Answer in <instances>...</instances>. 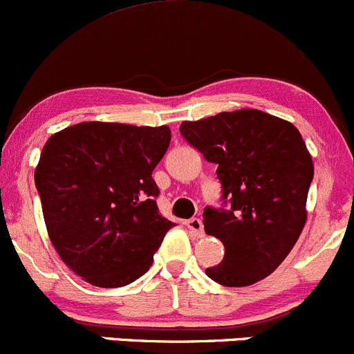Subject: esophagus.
I'll return each mask as SVG.
<instances>
[{
  "label": "esophagus",
  "mask_w": 354,
  "mask_h": 354,
  "mask_svg": "<svg viewBox=\"0 0 354 354\" xmlns=\"http://www.w3.org/2000/svg\"><path fill=\"white\" fill-rule=\"evenodd\" d=\"M185 226L191 230V233L194 234V236H197V238L204 236V224L199 218H191L189 221H185Z\"/></svg>",
  "instance_id": "obj_1"
}]
</instances>
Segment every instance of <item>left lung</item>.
<instances>
[{
    "mask_svg": "<svg viewBox=\"0 0 354 354\" xmlns=\"http://www.w3.org/2000/svg\"><path fill=\"white\" fill-rule=\"evenodd\" d=\"M180 135L218 165L219 209L206 207L204 230L224 245L206 275L245 287L270 275L294 248L306 224L314 165L297 128L258 109L184 121Z\"/></svg>",
    "mask_w": 354,
    "mask_h": 354,
    "instance_id": "left-lung-1",
    "label": "left lung"
}]
</instances>
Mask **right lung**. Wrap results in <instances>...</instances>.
Instances as JSON below:
<instances>
[{
  "instance_id": "obj_1",
  "label": "right lung",
  "mask_w": 354,
  "mask_h": 354,
  "mask_svg": "<svg viewBox=\"0 0 354 354\" xmlns=\"http://www.w3.org/2000/svg\"><path fill=\"white\" fill-rule=\"evenodd\" d=\"M169 127L79 123L41 150L35 185L45 226L64 263L102 288L135 282L174 226L158 212L151 172Z\"/></svg>"
}]
</instances>
